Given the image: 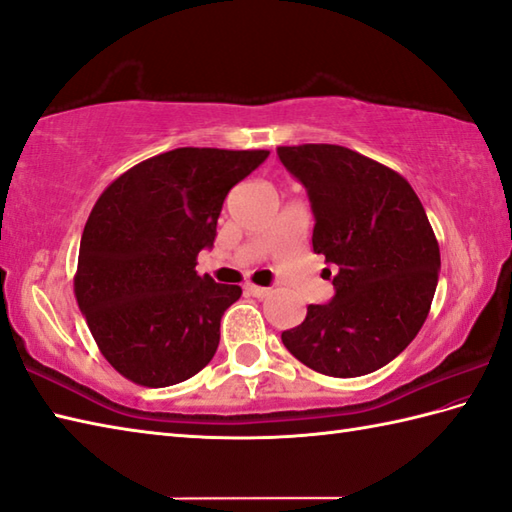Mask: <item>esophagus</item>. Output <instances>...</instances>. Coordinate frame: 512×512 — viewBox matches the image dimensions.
I'll use <instances>...</instances> for the list:
<instances>
[{
    "mask_svg": "<svg viewBox=\"0 0 512 512\" xmlns=\"http://www.w3.org/2000/svg\"><path fill=\"white\" fill-rule=\"evenodd\" d=\"M246 290L253 297H259V299H264V297H270L273 295V290L270 288H264V286H255V284H246Z\"/></svg>",
    "mask_w": 512,
    "mask_h": 512,
    "instance_id": "obj_1",
    "label": "esophagus"
}]
</instances>
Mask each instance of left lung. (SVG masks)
<instances>
[{"label": "left lung", "instance_id": "1", "mask_svg": "<svg viewBox=\"0 0 512 512\" xmlns=\"http://www.w3.org/2000/svg\"><path fill=\"white\" fill-rule=\"evenodd\" d=\"M277 155L308 190L313 250L337 266L330 304H310L282 342L322 375L373 373L413 342L433 304L442 262L426 210L397 170L346 146H279Z\"/></svg>", "mask_w": 512, "mask_h": 512}]
</instances>
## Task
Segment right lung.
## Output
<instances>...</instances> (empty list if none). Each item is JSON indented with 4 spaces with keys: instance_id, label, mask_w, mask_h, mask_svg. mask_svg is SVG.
<instances>
[{
    "instance_id": "add662e5",
    "label": "right lung",
    "mask_w": 512,
    "mask_h": 512,
    "mask_svg": "<svg viewBox=\"0 0 512 512\" xmlns=\"http://www.w3.org/2000/svg\"><path fill=\"white\" fill-rule=\"evenodd\" d=\"M268 150L175 148L106 186L84 226L75 297L99 353L128 382L164 388L197 375L242 288L197 275L228 190Z\"/></svg>"
}]
</instances>
